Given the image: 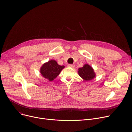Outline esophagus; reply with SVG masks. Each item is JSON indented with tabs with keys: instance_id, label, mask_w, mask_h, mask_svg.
Listing matches in <instances>:
<instances>
[{
	"instance_id": "obj_1",
	"label": "esophagus",
	"mask_w": 132,
	"mask_h": 132,
	"mask_svg": "<svg viewBox=\"0 0 132 132\" xmlns=\"http://www.w3.org/2000/svg\"><path fill=\"white\" fill-rule=\"evenodd\" d=\"M68 67H71V68H74L75 65L73 64H69V65H68Z\"/></svg>"
}]
</instances>
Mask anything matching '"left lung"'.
<instances>
[{"instance_id":"obj_1","label":"left lung","mask_w":132,"mask_h":132,"mask_svg":"<svg viewBox=\"0 0 132 132\" xmlns=\"http://www.w3.org/2000/svg\"><path fill=\"white\" fill-rule=\"evenodd\" d=\"M78 74L85 81L91 80L95 78L96 76L93 68L88 64H85L82 67L79 68Z\"/></svg>"}]
</instances>
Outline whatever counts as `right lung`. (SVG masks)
Masks as SVG:
<instances>
[{"instance_id":"add662e5","label":"right lung","mask_w":132,"mask_h":132,"mask_svg":"<svg viewBox=\"0 0 132 132\" xmlns=\"http://www.w3.org/2000/svg\"><path fill=\"white\" fill-rule=\"evenodd\" d=\"M64 67V66L58 65L55 60H51L45 62L40 67V73L44 78L52 81L57 77Z\"/></svg>"}]
</instances>
